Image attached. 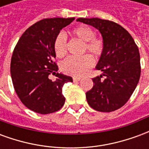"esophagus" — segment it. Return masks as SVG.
<instances>
[{"mask_svg":"<svg viewBox=\"0 0 149 149\" xmlns=\"http://www.w3.org/2000/svg\"><path fill=\"white\" fill-rule=\"evenodd\" d=\"M81 78L77 77H72V81H73V82H77V81H81Z\"/></svg>","mask_w":149,"mask_h":149,"instance_id":"esophagus-1","label":"esophagus"}]
</instances>
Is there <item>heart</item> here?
Instances as JSON below:
<instances>
[{"mask_svg": "<svg viewBox=\"0 0 149 149\" xmlns=\"http://www.w3.org/2000/svg\"><path fill=\"white\" fill-rule=\"evenodd\" d=\"M70 36L84 41L83 52L88 51L91 54L98 58L102 55L104 49V43L100 37H94L93 29L86 24H79L74 27L70 32ZM53 49L56 56L59 58L65 57L67 54V45L65 36L63 33H59L53 43ZM93 58L88 54L81 57H68L62 63V71L67 74L81 77L87 72L93 65Z\"/></svg>", "mask_w": 149, "mask_h": 149, "instance_id": "b5f03b06", "label": "heart"}]
</instances>
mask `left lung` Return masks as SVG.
Here are the masks:
<instances>
[{
  "instance_id": "8db88e82",
  "label": "left lung",
  "mask_w": 149,
  "mask_h": 149,
  "mask_svg": "<svg viewBox=\"0 0 149 149\" xmlns=\"http://www.w3.org/2000/svg\"><path fill=\"white\" fill-rule=\"evenodd\" d=\"M77 21L93 26L103 37L104 49L97 64L103 72L93 78V87L86 93L91 108L109 112L124 106L133 93L141 77L139 49L128 31L115 22L100 18H78Z\"/></svg>"
}]
</instances>
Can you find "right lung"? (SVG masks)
<instances>
[{"label":"right lung","mask_w":149,"mask_h":149,"mask_svg":"<svg viewBox=\"0 0 149 149\" xmlns=\"http://www.w3.org/2000/svg\"><path fill=\"white\" fill-rule=\"evenodd\" d=\"M74 20L46 18L27 29L13 52L10 72L17 95L28 109L40 114L58 111L65 104L62 88L72 78L56 72L53 43L61 29ZM56 74L54 81L49 79Z\"/></svg>","instance_id":"right-lung-1"}]
</instances>
